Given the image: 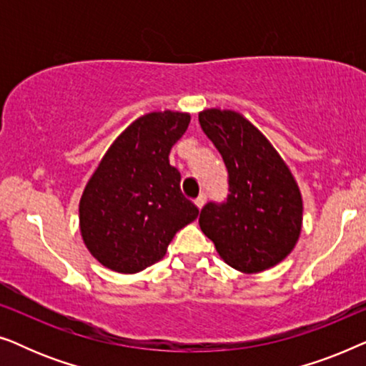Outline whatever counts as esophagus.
<instances>
[{
  "label": "esophagus",
  "mask_w": 366,
  "mask_h": 366,
  "mask_svg": "<svg viewBox=\"0 0 366 366\" xmlns=\"http://www.w3.org/2000/svg\"><path fill=\"white\" fill-rule=\"evenodd\" d=\"M204 203H207V194H204V193H202L197 199H194V204H197L199 209L204 207Z\"/></svg>",
  "instance_id": "obj_1"
}]
</instances>
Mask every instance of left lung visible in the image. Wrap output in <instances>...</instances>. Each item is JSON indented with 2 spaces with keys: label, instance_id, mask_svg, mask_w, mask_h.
Here are the masks:
<instances>
[{
  "label": "left lung",
  "instance_id": "1",
  "mask_svg": "<svg viewBox=\"0 0 366 366\" xmlns=\"http://www.w3.org/2000/svg\"><path fill=\"white\" fill-rule=\"evenodd\" d=\"M199 124L223 157L229 194L208 203L199 228L224 263L252 274L292 253L303 223L302 193L288 164L267 137L233 109L199 112Z\"/></svg>",
  "mask_w": 366,
  "mask_h": 366
}]
</instances>
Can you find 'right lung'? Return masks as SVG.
Listing matches in <instances>:
<instances>
[{"label":"right lung","mask_w":366,"mask_h":366,"mask_svg":"<svg viewBox=\"0 0 366 366\" xmlns=\"http://www.w3.org/2000/svg\"><path fill=\"white\" fill-rule=\"evenodd\" d=\"M189 113L152 112L112 143L79 199V232L103 267L133 274L167 254L174 234L199 209L183 197L182 174L169 152L189 124Z\"/></svg>","instance_id":"obj_1"}]
</instances>
